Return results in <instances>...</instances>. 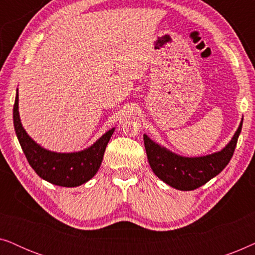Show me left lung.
I'll list each match as a JSON object with an SVG mask.
<instances>
[{
  "mask_svg": "<svg viewBox=\"0 0 255 255\" xmlns=\"http://www.w3.org/2000/svg\"><path fill=\"white\" fill-rule=\"evenodd\" d=\"M243 128V122L232 140L221 152L201 156L183 158L160 147L144 134V144L149 165L155 175L179 190H194L218 175L231 160Z\"/></svg>",
  "mask_w": 255,
  "mask_h": 255,
  "instance_id": "left-lung-1",
  "label": "left lung"
}]
</instances>
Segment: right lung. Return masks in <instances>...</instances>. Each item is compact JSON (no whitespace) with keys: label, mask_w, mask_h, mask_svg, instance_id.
<instances>
[{"label":"right lung","mask_w":255,"mask_h":255,"mask_svg":"<svg viewBox=\"0 0 255 255\" xmlns=\"http://www.w3.org/2000/svg\"><path fill=\"white\" fill-rule=\"evenodd\" d=\"M13 127L27 162L41 179L60 187H78L95 175L115 128L93 146L78 153H54L40 147L24 130L18 115V92L13 104Z\"/></svg>","instance_id":"right-lung-1"}]
</instances>
